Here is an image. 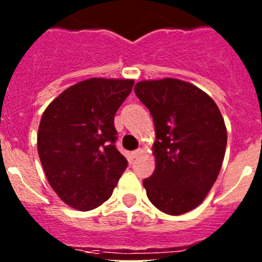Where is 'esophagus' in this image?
<instances>
[{"label": "esophagus", "instance_id": "34e87169", "mask_svg": "<svg viewBox=\"0 0 262 262\" xmlns=\"http://www.w3.org/2000/svg\"><path fill=\"white\" fill-rule=\"evenodd\" d=\"M140 154H143V149H136V151L131 152V156H133L134 159H136V157H138Z\"/></svg>", "mask_w": 262, "mask_h": 262}]
</instances>
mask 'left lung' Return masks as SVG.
I'll use <instances>...</instances> for the list:
<instances>
[{"label":"left lung","mask_w":262,"mask_h":262,"mask_svg":"<svg viewBox=\"0 0 262 262\" xmlns=\"http://www.w3.org/2000/svg\"><path fill=\"white\" fill-rule=\"evenodd\" d=\"M135 94L149 110L156 140L154 174L143 181L148 200L169 215L198 207L221 172L227 128L214 99L177 78L140 81Z\"/></svg>","instance_id":"left-lung-1"}]
</instances>
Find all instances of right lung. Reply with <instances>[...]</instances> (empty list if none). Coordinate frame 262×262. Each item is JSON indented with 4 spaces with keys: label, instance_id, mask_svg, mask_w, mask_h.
Instances as JSON below:
<instances>
[{
    "label": "right lung",
    "instance_id": "right-lung-1",
    "mask_svg": "<svg viewBox=\"0 0 262 262\" xmlns=\"http://www.w3.org/2000/svg\"><path fill=\"white\" fill-rule=\"evenodd\" d=\"M134 80L89 78L66 89L41 115L38 154L62 202L89 211L108 200L127 160L115 147L114 117Z\"/></svg>",
    "mask_w": 262,
    "mask_h": 262
}]
</instances>
